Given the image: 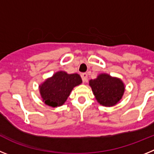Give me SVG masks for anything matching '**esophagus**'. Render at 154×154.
<instances>
[{"mask_svg":"<svg viewBox=\"0 0 154 154\" xmlns=\"http://www.w3.org/2000/svg\"><path fill=\"white\" fill-rule=\"evenodd\" d=\"M81 77L83 82H87V79H88V75H87L86 73H82V74H81Z\"/></svg>","mask_w":154,"mask_h":154,"instance_id":"1","label":"esophagus"}]
</instances>
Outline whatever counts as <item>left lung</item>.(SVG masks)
<instances>
[{"mask_svg":"<svg viewBox=\"0 0 154 154\" xmlns=\"http://www.w3.org/2000/svg\"><path fill=\"white\" fill-rule=\"evenodd\" d=\"M89 85L97 101L104 106L116 104L123 96L125 89L120 79L107 74H101L96 79H91Z\"/></svg>","mask_w":154,"mask_h":154,"instance_id":"8db88e82","label":"left lung"}]
</instances>
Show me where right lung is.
<instances>
[{"label": "right lung", "mask_w": 154, "mask_h": 154, "mask_svg": "<svg viewBox=\"0 0 154 154\" xmlns=\"http://www.w3.org/2000/svg\"><path fill=\"white\" fill-rule=\"evenodd\" d=\"M81 83L79 75L58 72L41 85V96L45 104L52 107L60 106L66 101L73 88Z\"/></svg>", "instance_id": "right-lung-1"}]
</instances>
